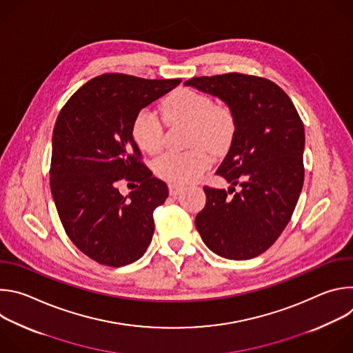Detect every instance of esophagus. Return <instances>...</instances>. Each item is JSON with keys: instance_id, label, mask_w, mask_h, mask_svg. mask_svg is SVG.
Listing matches in <instances>:
<instances>
[{"instance_id": "1", "label": "esophagus", "mask_w": 353, "mask_h": 353, "mask_svg": "<svg viewBox=\"0 0 353 353\" xmlns=\"http://www.w3.org/2000/svg\"><path fill=\"white\" fill-rule=\"evenodd\" d=\"M183 190V185H180V184H169V194L170 195H177L180 191Z\"/></svg>"}]
</instances>
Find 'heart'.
<instances>
[{
  "mask_svg": "<svg viewBox=\"0 0 353 353\" xmlns=\"http://www.w3.org/2000/svg\"><path fill=\"white\" fill-rule=\"evenodd\" d=\"M163 119L170 123L190 125L187 152H166L155 159V176L172 183L187 184L198 180L211 165L212 154H222L233 142L236 117L225 103H214L211 96L192 89H180L170 94L162 108ZM135 143L146 154H158L163 145V123L150 109H141L131 124Z\"/></svg>",
  "mask_w": 353,
  "mask_h": 353,
  "instance_id": "heart-1",
  "label": "heart"
}]
</instances>
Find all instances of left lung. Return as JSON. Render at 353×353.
Listing matches in <instances>:
<instances>
[{
    "mask_svg": "<svg viewBox=\"0 0 353 353\" xmlns=\"http://www.w3.org/2000/svg\"><path fill=\"white\" fill-rule=\"evenodd\" d=\"M184 85L218 96L236 117L233 142L216 170L232 187H204L207 203L195 228L215 254L254 259L281 236L303 187V121L290 97L267 78L229 72Z\"/></svg>",
    "mask_w": 353,
    "mask_h": 353,
    "instance_id": "left-lung-1",
    "label": "left lung"
}]
</instances>
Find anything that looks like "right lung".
<instances>
[{
  "label": "right lung",
  "instance_id": "obj_1",
  "mask_svg": "<svg viewBox=\"0 0 353 353\" xmlns=\"http://www.w3.org/2000/svg\"><path fill=\"white\" fill-rule=\"evenodd\" d=\"M180 82L102 74L81 86L57 117L50 188L65 233L99 264H131L152 240L154 211L169 190L142 162L131 124ZM123 179L136 184L127 197L118 191Z\"/></svg>",
  "mask_w": 353,
  "mask_h": 353
}]
</instances>
